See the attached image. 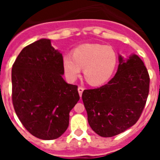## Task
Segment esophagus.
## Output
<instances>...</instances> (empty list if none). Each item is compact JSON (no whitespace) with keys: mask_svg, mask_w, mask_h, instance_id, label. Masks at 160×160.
Here are the masks:
<instances>
[{"mask_svg":"<svg viewBox=\"0 0 160 160\" xmlns=\"http://www.w3.org/2000/svg\"><path fill=\"white\" fill-rule=\"evenodd\" d=\"M78 93H79V95H80V97H82V92H83V90H84V88H83V87H79L78 88Z\"/></svg>","mask_w":160,"mask_h":160,"instance_id":"esophagus-1","label":"esophagus"}]
</instances>
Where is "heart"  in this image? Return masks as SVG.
<instances>
[{
    "mask_svg": "<svg viewBox=\"0 0 160 160\" xmlns=\"http://www.w3.org/2000/svg\"><path fill=\"white\" fill-rule=\"evenodd\" d=\"M117 64L116 52L102 44H84L74 49L72 56L65 55L62 66L70 81L80 75L83 68L85 79L92 86H99L110 79Z\"/></svg>",
    "mask_w": 160,
    "mask_h": 160,
    "instance_id": "obj_1",
    "label": "heart"
}]
</instances>
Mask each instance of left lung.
I'll use <instances>...</instances> for the list:
<instances>
[{
  "label": "left lung",
  "mask_w": 160,
  "mask_h": 160,
  "mask_svg": "<svg viewBox=\"0 0 160 160\" xmlns=\"http://www.w3.org/2000/svg\"><path fill=\"white\" fill-rule=\"evenodd\" d=\"M118 70L112 79L97 89L85 90L82 101L89 125L102 137H112L135 125L149 93L150 78L136 54L118 56Z\"/></svg>",
  "instance_id": "left-lung-1"
}]
</instances>
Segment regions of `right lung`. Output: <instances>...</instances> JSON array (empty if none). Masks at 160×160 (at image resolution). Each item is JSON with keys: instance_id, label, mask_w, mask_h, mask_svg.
<instances>
[{"instance_id": "obj_1", "label": "right lung", "mask_w": 160, "mask_h": 160, "mask_svg": "<svg viewBox=\"0 0 160 160\" xmlns=\"http://www.w3.org/2000/svg\"><path fill=\"white\" fill-rule=\"evenodd\" d=\"M62 54L42 38L25 46L12 68V100L22 125L44 140L58 138L69 126L79 100L78 87L63 79Z\"/></svg>"}]
</instances>
